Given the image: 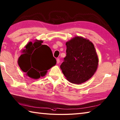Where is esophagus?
I'll use <instances>...</instances> for the list:
<instances>
[{
	"label": "esophagus",
	"mask_w": 120,
	"mask_h": 120,
	"mask_svg": "<svg viewBox=\"0 0 120 120\" xmlns=\"http://www.w3.org/2000/svg\"><path fill=\"white\" fill-rule=\"evenodd\" d=\"M59 62H60V59L59 58H58L57 59V63L58 64V63H59Z\"/></svg>",
	"instance_id": "esophagus-1"
}]
</instances>
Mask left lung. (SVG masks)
Returning a JSON list of instances; mask_svg holds the SVG:
<instances>
[{"instance_id": "obj_1", "label": "left lung", "mask_w": 120, "mask_h": 120, "mask_svg": "<svg viewBox=\"0 0 120 120\" xmlns=\"http://www.w3.org/2000/svg\"><path fill=\"white\" fill-rule=\"evenodd\" d=\"M67 56L60 68L68 81L82 84L93 76L98 58L94 44L88 39L75 36L65 44Z\"/></svg>"}]
</instances>
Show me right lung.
<instances>
[{
  "label": "right lung",
  "instance_id": "obj_1",
  "mask_svg": "<svg viewBox=\"0 0 120 120\" xmlns=\"http://www.w3.org/2000/svg\"><path fill=\"white\" fill-rule=\"evenodd\" d=\"M43 42L38 40H35L34 43L29 42L18 59L20 69L32 79H38L44 76L47 70L57 62L50 48L41 45Z\"/></svg>",
  "mask_w": 120,
  "mask_h": 120
}]
</instances>
